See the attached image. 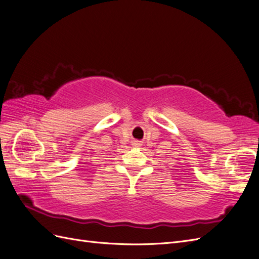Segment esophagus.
<instances>
[{
  "mask_svg": "<svg viewBox=\"0 0 259 259\" xmlns=\"http://www.w3.org/2000/svg\"><path fill=\"white\" fill-rule=\"evenodd\" d=\"M133 145H134L135 147H138L140 145V142H138V140H135V142H133Z\"/></svg>",
  "mask_w": 259,
  "mask_h": 259,
  "instance_id": "34e87169",
  "label": "esophagus"
}]
</instances>
